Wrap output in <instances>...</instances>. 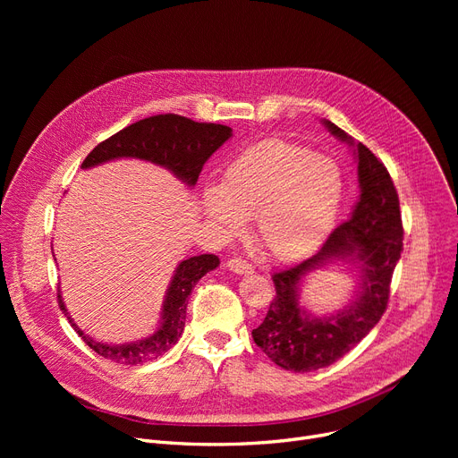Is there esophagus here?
Instances as JSON below:
<instances>
[{
    "mask_svg": "<svg viewBox=\"0 0 458 458\" xmlns=\"http://www.w3.org/2000/svg\"><path fill=\"white\" fill-rule=\"evenodd\" d=\"M226 267H228L232 273H235V275H250V273H254L250 263L243 261L242 258H232V259H228V261H226Z\"/></svg>",
    "mask_w": 458,
    "mask_h": 458,
    "instance_id": "obj_1",
    "label": "esophagus"
}]
</instances>
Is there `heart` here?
<instances>
[{"instance_id":"b5f03b06","label":"heart","mask_w":458,"mask_h":458,"mask_svg":"<svg viewBox=\"0 0 458 458\" xmlns=\"http://www.w3.org/2000/svg\"><path fill=\"white\" fill-rule=\"evenodd\" d=\"M344 192L340 166L297 144L271 139L239 154L221 185L202 192L208 219L225 235L252 219L261 249L290 261L310 254L334 226Z\"/></svg>"}]
</instances>
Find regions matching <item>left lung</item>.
Listing matches in <instances>:
<instances>
[{
    "instance_id": "1",
    "label": "left lung",
    "mask_w": 458,
    "mask_h": 458,
    "mask_svg": "<svg viewBox=\"0 0 458 458\" xmlns=\"http://www.w3.org/2000/svg\"><path fill=\"white\" fill-rule=\"evenodd\" d=\"M323 124L354 148L360 199L318 254L273 275L276 297L266 319L252 330L256 345L276 366L295 373L327 368L366 338L386 311L392 275L403 252L399 197L386 166L330 120ZM338 260L359 269V290L344 310L318 318L300 306V285L308 274Z\"/></svg>"
}]
</instances>
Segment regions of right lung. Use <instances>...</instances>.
Segmentation results:
<instances>
[{
	"label": "right lung",
	"mask_w": 458,
	"mask_h": 458,
	"mask_svg": "<svg viewBox=\"0 0 458 458\" xmlns=\"http://www.w3.org/2000/svg\"><path fill=\"white\" fill-rule=\"evenodd\" d=\"M232 137V128L223 124L195 123V120L180 114H156L150 118L139 120V123L120 130L113 137L100 142L81 163V168H90L113 159L133 157L150 161L157 166L171 171L187 187H195L204 163L219 150ZM219 258L215 254L192 256L178 263L168 290L165 293L161 323L157 330L137 342L123 345H107L92 340L68 316V310L63 302L59 292V306L64 311L66 319L74 330L81 335V340L100 356L111 362L123 366H137L156 360L166 352L176 342L185 327V310L191 292L195 290L197 282L209 271L219 267Z\"/></svg>",
	"instance_id": "add662e5"
}]
</instances>
